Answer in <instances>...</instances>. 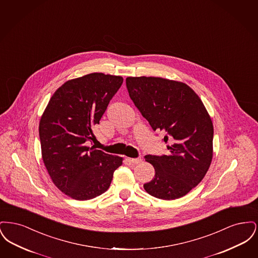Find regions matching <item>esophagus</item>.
Segmentation results:
<instances>
[{
	"label": "esophagus",
	"mask_w": 258,
	"mask_h": 258,
	"mask_svg": "<svg viewBox=\"0 0 258 258\" xmlns=\"http://www.w3.org/2000/svg\"><path fill=\"white\" fill-rule=\"evenodd\" d=\"M128 160H130V162L136 164V163H139L141 161V159L140 158H136V159H128Z\"/></svg>",
	"instance_id": "1"
}]
</instances>
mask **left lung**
<instances>
[{
    "label": "left lung",
    "instance_id": "1",
    "mask_svg": "<svg viewBox=\"0 0 258 258\" xmlns=\"http://www.w3.org/2000/svg\"><path fill=\"white\" fill-rule=\"evenodd\" d=\"M130 98L154 132L168 142L167 155H147L155 177L144 188L153 197L173 200L199 184L213 158L214 127L203 102L182 82L160 77H127Z\"/></svg>",
    "mask_w": 258,
    "mask_h": 258
}]
</instances>
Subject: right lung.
<instances>
[{"instance_id":"1","label":"right lung","mask_w":258,"mask_h":258,"mask_svg":"<svg viewBox=\"0 0 258 258\" xmlns=\"http://www.w3.org/2000/svg\"><path fill=\"white\" fill-rule=\"evenodd\" d=\"M123 77L91 74L70 80L50 98L39 123L42 160L55 185L76 200L105 192L123 159L89 142Z\"/></svg>"}]
</instances>
